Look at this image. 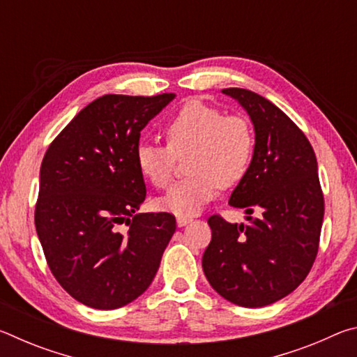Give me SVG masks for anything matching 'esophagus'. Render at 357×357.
Returning <instances> with one entry per match:
<instances>
[{
  "label": "esophagus",
  "mask_w": 357,
  "mask_h": 357,
  "mask_svg": "<svg viewBox=\"0 0 357 357\" xmlns=\"http://www.w3.org/2000/svg\"><path fill=\"white\" fill-rule=\"evenodd\" d=\"M190 222H192V217H178V219H176V223H178L179 228L189 225Z\"/></svg>",
  "instance_id": "1"
}]
</instances>
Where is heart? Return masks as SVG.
Here are the masks:
<instances>
[{"label":"heart","instance_id":"1","mask_svg":"<svg viewBox=\"0 0 357 357\" xmlns=\"http://www.w3.org/2000/svg\"><path fill=\"white\" fill-rule=\"evenodd\" d=\"M167 144L142 142L135 149L140 173L157 189L172 183L176 155L190 154L185 178L159 198V208L179 217L200 213L219 187L238 184L249 172L255 135L239 114H223L206 102H185L165 126Z\"/></svg>","mask_w":357,"mask_h":357}]
</instances>
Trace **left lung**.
Segmentation results:
<instances>
[{
    "instance_id": "1",
    "label": "left lung",
    "mask_w": 357,
    "mask_h": 357,
    "mask_svg": "<svg viewBox=\"0 0 357 357\" xmlns=\"http://www.w3.org/2000/svg\"><path fill=\"white\" fill-rule=\"evenodd\" d=\"M244 108L255 130L249 172L229 197L249 220L209 217L213 239L203 253L208 282L227 301L263 307L298 288L318 253L324 198L310 142L273 102L243 88L222 89ZM253 210L260 215L252 218Z\"/></svg>"
}]
</instances>
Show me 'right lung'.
Wrapping results in <instances>:
<instances>
[{"mask_svg": "<svg viewBox=\"0 0 357 357\" xmlns=\"http://www.w3.org/2000/svg\"><path fill=\"white\" fill-rule=\"evenodd\" d=\"M173 99L102 96L42 160L36 231L59 285L93 309H119L146 291L176 229L168 213L135 214L146 198L135 162L140 132Z\"/></svg>", "mask_w": 357, "mask_h": 357, "instance_id": "right-lung-1", "label": "right lung"}]
</instances>
